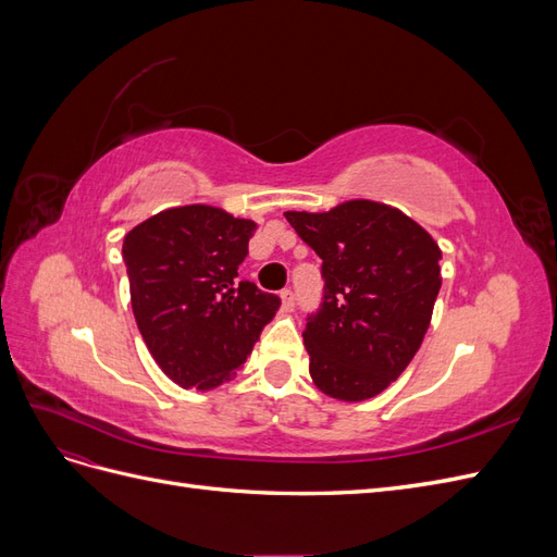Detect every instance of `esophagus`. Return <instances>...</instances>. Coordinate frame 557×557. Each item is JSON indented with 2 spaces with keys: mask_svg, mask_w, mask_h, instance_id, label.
Returning a JSON list of instances; mask_svg holds the SVG:
<instances>
[{
  "mask_svg": "<svg viewBox=\"0 0 557 557\" xmlns=\"http://www.w3.org/2000/svg\"><path fill=\"white\" fill-rule=\"evenodd\" d=\"M278 297H281V311H293V307H295V293L293 290H283Z\"/></svg>",
  "mask_w": 557,
  "mask_h": 557,
  "instance_id": "1",
  "label": "esophagus"
}]
</instances>
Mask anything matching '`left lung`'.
<instances>
[{"label":"left lung","instance_id":"obj_1","mask_svg":"<svg viewBox=\"0 0 557 557\" xmlns=\"http://www.w3.org/2000/svg\"><path fill=\"white\" fill-rule=\"evenodd\" d=\"M283 215L323 260V307L301 332L311 379L339 401L372 399L425 339L442 248L407 213L374 199Z\"/></svg>","mask_w":557,"mask_h":557}]
</instances>
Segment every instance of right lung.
<instances>
[{
	"label": "right lung",
	"instance_id": "obj_1",
	"mask_svg": "<svg viewBox=\"0 0 557 557\" xmlns=\"http://www.w3.org/2000/svg\"><path fill=\"white\" fill-rule=\"evenodd\" d=\"M258 223L211 205L164 209L123 242L129 299L146 348L181 387L213 391L237 376L278 311V297L242 281Z\"/></svg>",
	"mask_w": 557,
	"mask_h": 557
}]
</instances>
